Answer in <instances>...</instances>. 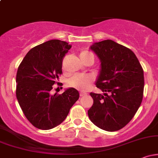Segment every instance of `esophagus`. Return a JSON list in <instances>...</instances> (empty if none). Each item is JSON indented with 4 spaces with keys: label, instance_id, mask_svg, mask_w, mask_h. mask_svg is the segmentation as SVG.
<instances>
[{
    "label": "esophagus",
    "instance_id": "obj_1",
    "mask_svg": "<svg viewBox=\"0 0 158 158\" xmlns=\"http://www.w3.org/2000/svg\"><path fill=\"white\" fill-rule=\"evenodd\" d=\"M87 93H85V92H80V94H79V96L80 97H84V96H86L87 95Z\"/></svg>",
    "mask_w": 158,
    "mask_h": 158
}]
</instances>
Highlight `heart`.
<instances>
[{
  "label": "heart",
  "mask_w": 158,
  "mask_h": 158,
  "mask_svg": "<svg viewBox=\"0 0 158 158\" xmlns=\"http://www.w3.org/2000/svg\"><path fill=\"white\" fill-rule=\"evenodd\" d=\"M79 57L81 60L85 62L90 57H94V55L88 50H81L79 53ZM92 81H93V78L91 76L76 74L67 81V85L68 86L76 88L77 90H86L90 87Z\"/></svg>",
  "instance_id": "b5f03b06"
}]
</instances>
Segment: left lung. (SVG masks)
Wrapping results in <instances>:
<instances>
[{
	"instance_id": "left-lung-1",
	"label": "left lung",
	"mask_w": 158,
	"mask_h": 158,
	"mask_svg": "<svg viewBox=\"0 0 158 158\" xmlns=\"http://www.w3.org/2000/svg\"><path fill=\"white\" fill-rule=\"evenodd\" d=\"M90 49L100 59V74L96 85L104 94H90L94 104L88 117L103 130L118 131L131 120L142 102L143 68L129 48L112 40L94 43Z\"/></svg>"
}]
</instances>
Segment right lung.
<instances>
[{
  "instance_id": "1",
  "label": "right lung",
  "mask_w": 158,
  "mask_h": 158,
  "mask_svg": "<svg viewBox=\"0 0 158 158\" xmlns=\"http://www.w3.org/2000/svg\"><path fill=\"white\" fill-rule=\"evenodd\" d=\"M70 48L61 40L46 41L27 52L18 68V102L29 122L39 129L49 130L61 124L79 99V92L73 88L51 95Z\"/></svg>"
}]
</instances>
